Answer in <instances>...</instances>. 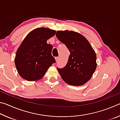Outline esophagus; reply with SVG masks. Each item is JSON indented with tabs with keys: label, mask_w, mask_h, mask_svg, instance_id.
Returning <instances> with one entry per match:
<instances>
[{
	"label": "esophagus",
	"mask_w": 120,
	"mask_h": 120,
	"mask_svg": "<svg viewBox=\"0 0 120 120\" xmlns=\"http://www.w3.org/2000/svg\"><path fill=\"white\" fill-rule=\"evenodd\" d=\"M55 59H56V61H58L59 60V57H58V56H56V57L55 58Z\"/></svg>",
	"instance_id": "esophagus-1"
}]
</instances>
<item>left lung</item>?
Segmentation results:
<instances>
[{
    "mask_svg": "<svg viewBox=\"0 0 120 120\" xmlns=\"http://www.w3.org/2000/svg\"><path fill=\"white\" fill-rule=\"evenodd\" d=\"M56 36L70 52L64 67L57 68L62 79L74 86L85 84L96 68V55L94 49L88 40L77 32L58 31Z\"/></svg>",
    "mask_w": 120,
    "mask_h": 120,
    "instance_id": "8db88e82",
    "label": "left lung"
}]
</instances>
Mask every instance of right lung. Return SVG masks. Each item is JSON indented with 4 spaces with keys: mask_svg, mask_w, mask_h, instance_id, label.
<instances>
[{
    "mask_svg": "<svg viewBox=\"0 0 120 120\" xmlns=\"http://www.w3.org/2000/svg\"><path fill=\"white\" fill-rule=\"evenodd\" d=\"M56 33L49 28H38L24 38L15 59L16 69L22 78L28 81L40 79L56 62L51 54L52 45L46 43Z\"/></svg>",
    "mask_w": 120,
    "mask_h": 120,
    "instance_id": "1",
    "label": "right lung"
}]
</instances>
